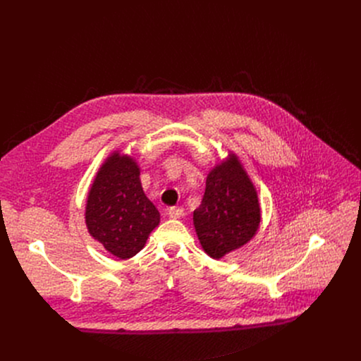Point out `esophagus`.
I'll use <instances>...</instances> for the list:
<instances>
[{
	"label": "esophagus",
	"mask_w": 361,
	"mask_h": 361,
	"mask_svg": "<svg viewBox=\"0 0 361 361\" xmlns=\"http://www.w3.org/2000/svg\"><path fill=\"white\" fill-rule=\"evenodd\" d=\"M169 216L170 219H180L184 216V210L178 209V207H170L169 209Z\"/></svg>",
	"instance_id": "esophagus-1"
}]
</instances>
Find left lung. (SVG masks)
Instances as JSON below:
<instances>
[{
	"mask_svg": "<svg viewBox=\"0 0 361 361\" xmlns=\"http://www.w3.org/2000/svg\"><path fill=\"white\" fill-rule=\"evenodd\" d=\"M192 221L202 250L216 260L255 235L262 221L260 202L235 154L228 152L226 160L210 170Z\"/></svg>",
	"mask_w": 361,
	"mask_h": 361,
	"instance_id": "8db88e82",
	"label": "left lung"
}]
</instances>
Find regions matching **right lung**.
Segmentation results:
<instances>
[{
    "label": "right lung",
    "mask_w": 361,
    "mask_h": 361,
    "mask_svg": "<svg viewBox=\"0 0 361 361\" xmlns=\"http://www.w3.org/2000/svg\"><path fill=\"white\" fill-rule=\"evenodd\" d=\"M160 213L144 194L140 167L128 154L111 152L88 191L85 226L90 235L121 260L142 250Z\"/></svg>",
    "instance_id": "obj_1"
}]
</instances>
